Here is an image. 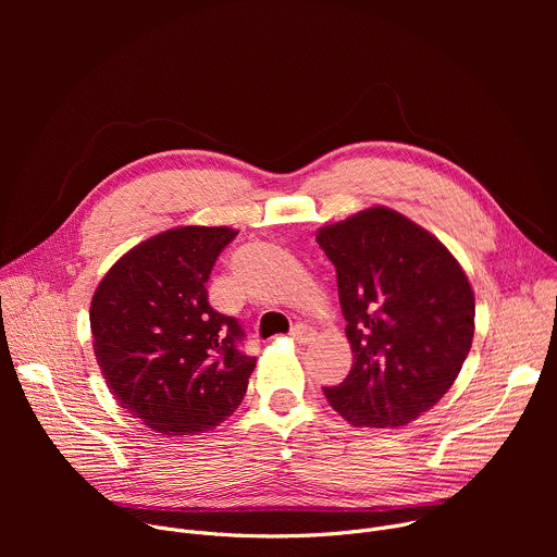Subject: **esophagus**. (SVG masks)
<instances>
[{
	"label": "esophagus",
	"instance_id": "34e87169",
	"mask_svg": "<svg viewBox=\"0 0 557 557\" xmlns=\"http://www.w3.org/2000/svg\"><path fill=\"white\" fill-rule=\"evenodd\" d=\"M290 339L297 342V344H308V342L314 339V331L310 326H306V324H295L290 329Z\"/></svg>",
	"mask_w": 557,
	"mask_h": 557
}]
</instances>
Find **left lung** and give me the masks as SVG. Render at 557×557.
<instances>
[{
  "label": "left lung",
  "mask_w": 557,
  "mask_h": 557,
  "mask_svg": "<svg viewBox=\"0 0 557 557\" xmlns=\"http://www.w3.org/2000/svg\"><path fill=\"white\" fill-rule=\"evenodd\" d=\"M337 271L348 376L324 387L329 404L359 428H399L451 387L473 339V293L432 233L385 207L317 233Z\"/></svg>",
  "instance_id": "8db88e82"
}]
</instances>
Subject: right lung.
Here are the masks:
<instances>
[{"instance_id":"right-lung-1","label":"right lung","mask_w":557,"mask_h":557,"mask_svg":"<svg viewBox=\"0 0 557 557\" xmlns=\"http://www.w3.org/2000/svg\"><path fill=\"white\" fill-rule=\"evenodd\" d=\"M237 235L181 226L125 253L101 280L90 326L95 355L121 408L161 434L215 428L243 404L256 357L235 317L209 304L207 282Z\"/></svg>"}]
</instances>
